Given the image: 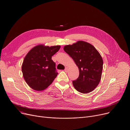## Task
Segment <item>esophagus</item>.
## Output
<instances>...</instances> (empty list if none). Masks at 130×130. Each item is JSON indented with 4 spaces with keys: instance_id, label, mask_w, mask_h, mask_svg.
<instances>
[{
    "instance_id": "obj_1",
    "label": "esophagus",
    "mask_w": 130,
    "mask_h": 130,
    "mask_svg": "<svg viewBox=\"0 0 130 130\" xmlns=\"http://www.w3.org/2000/svg\"><path fill=\"white\" fill-rule=\"evenodd\" d=\"M65 72H68V68L67 67H66V68H65Z\"/></svg>"
}]
</instances>
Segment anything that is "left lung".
I'll return each instance as SVG.
<instances>
[{"label":"left lung","instance_id":"8db88e82","mask_svg":"<svg viewBox=\"0 0 130 130\" xmlns=\"http://www.w3.org/2000/svg\"><path fill=\"white\" fill-rule=\"evenodd\" d=\"M64 50L79 69L78 77L72 81L74 88L82 93L92 91L101 80L103 68V60L99 52L92 45L83 41L66 45Z\"/></svg>","mask_w":130,"mask_h":130}]
</instances>
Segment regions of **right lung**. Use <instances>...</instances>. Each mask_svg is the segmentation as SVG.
Listing matches in <instances>:
<instances>
[{
    "instance_id": "right-lung-1",
    "label": "right lung",
    "mask_w": 130,
    "mask_h": 130,
    "mask_svg": "<svg viewBox=\"0 0 130 130\" xmlns=\"http://www.w3.org/2000/svg\"><path fill=\"white\" fill-rule=\"evenodd\" d=\"M60 47V45L49 47L39 45L26 55L22 71L24 79L31 88L39 91L45 90L57 77L58 73L52 57Z\"/></svg>"
}]
</instances>
